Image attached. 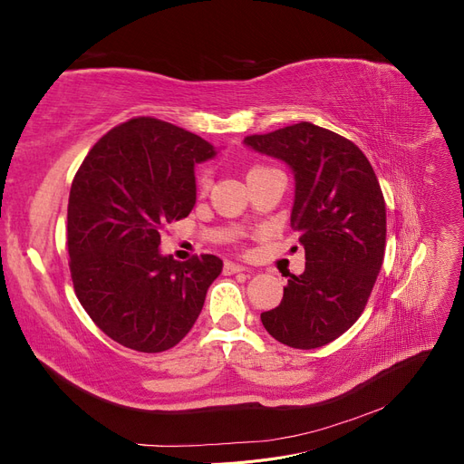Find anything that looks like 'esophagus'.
I'll use <instances>...</instances> for the list:
<instances>
[{"mask_svg":"<svg viewBox=\"0 0 464 464\" xmlns=\"http://www.w3.org/2000/svg\"><path fill=\"white\" fill-rule=\"evenodd\" d=\"M222 271H224V275H234V273L246 271V266L244 265H237V263H232V261H227V263H224V266H222Z\"/></svg>","mask_w":464,"mask_h":464,"instance_id":"1","label":"esophagus"}]
</instances>
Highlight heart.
Wrapping results in <instances>:
<instances>
[{
    "mask_svg": "<svg viewBox=\"0 0 464 464\" xmlns=\"http://www.w3.org/2000/svg\"><path fill=\"white\" fill-rule=\"evenodd\" d=\"M261 168H265V166H257V168H251L249 172H254V170H261ZM207 188V176H201L199 178V189H205Z\"/></svg>",
    "mask_w": 464,
    "mask_h": 464,
    "instance_id": "b5f03b06",
    "label": "heart"
}]
</instances>
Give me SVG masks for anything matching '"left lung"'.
<instances>
[{
	"label": "left lung",
	"instance_id": "1",
	"mask_svg": "<svg viewBox=\"0 0 464 464\" xmlns=\"http://www.w3.org/2000/svg\"><path fill=\"white\" fill-rule=\"evenodd\" d=\"M244 143L292 168L290 227L305 249V271L288 275L283 302L261 314L263 327L292 348L325 346L354 325L382 269L387 217L377 176L350 139L310 121Z\"/></svg>",
	"mask_w": 464,
	"mask_h": 464
}]
</instances>
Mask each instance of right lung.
Listing matches in <instances>:
<instances>
[{"label": "right lung", "instance_id": "1", "mask_svg": "<svg viewBox=\"0 0 464 464\" xmlns=\"http://www.w3.org/2000/svg\"><path fill=\"white\" fill-rule=\"evenodd\" d=\"M215 157L199 135L150 116L116 125L89 150L67 205L69 271L81 305L137 353L176 346L220 275L217 256H160L166 224L195 205L193 166Z\"/></svg>", "mask_w": 464, "mask_h": 464}]
</instances>
